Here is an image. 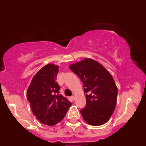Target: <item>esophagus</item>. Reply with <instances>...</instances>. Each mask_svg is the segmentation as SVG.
I'll return each mask as SVG.
<instances>
[{"label":"esophagus","mask_w":146,"mask_h":146,"mask_svg":"<svg viewBox=\"0 0 146 146\" xmlns=\"http://www.w3.org/2000/svg\"><path fill=\"white\" fill-rule=\"evenodd\" d=\"M71 100H73V101H74V100H75V96H73H73H71Z\"/></svg>","instance_id":"1"}]
</instances>
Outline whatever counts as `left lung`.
I'll return each mask as SVG.
<instances>
[{
	"instance_id": "8db88e82",
	"label": "left lung",
	"mask_w": 146,
	"mask_h": 146,
	"mask_svg": "<svg viewBox=\"0 0 146 146\" xmlns=\"http://www.w3.org/2000/svg\"><path fill=\"white\" fill-rule=\"evenodd\" d=\"M69 68L84 85L86 104L80 110L84 120L95 126L105 123L117 104V87L111 74L101 64L90 58L72 64Z\"/></svg>"
}]
</instances>
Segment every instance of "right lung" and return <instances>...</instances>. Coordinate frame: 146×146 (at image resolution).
<instances>
[{"label": "right lung", "instance_id": "obj_1", "mask_svg": "<svg viewBox=\"0 0 146 146\" xmlns=\"http://www.w3.org/2000/svg\"><path fill=\"white\" fill-rule=\"evenodd\" d=\"M59 66L45 65L33 76L27 91L33 115L43 124L53 125L61 121L71 103L60 95V87L56 82Z\"/></svg>", "mask_w": 146, "mask_h": 146}]
</instances>
